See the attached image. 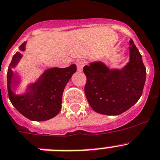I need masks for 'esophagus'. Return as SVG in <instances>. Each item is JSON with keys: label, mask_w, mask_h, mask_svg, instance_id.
<instances>
[{"label": "esophagus", "mask_w": 160, "mask_h": 160, "mask_svg": "<svg viewBox=\"0 0 160 160\" xmlns=\"http://www.w3.org/2000/svg\"><path fill=\"white\" fill-rule=\"evenodd\" d=\"M86 64H87V61H86L84 59L78 60V61H76V65H77V67H78V70H79V71L82 70L83 67H84V65H85Z\"/></svg>", "instance_id": "esophagus-1"}]
</instances>
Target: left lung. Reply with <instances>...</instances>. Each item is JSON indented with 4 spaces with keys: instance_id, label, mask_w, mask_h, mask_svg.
<instances>
[{
    "instance_id": "obj_1",
    "label": "left lung",
    "mask_w": 160,
    "mask_h": 160,
    "mask_svg": "<svg viewBox=\"0 0 160 160\" xmlns=\"http://www.w3.org/2000/svg\"><path fill=\"white\" fill-rule=\"evenodd\" d=\"M129 61L123 69H109L103 62L85 65V94L94 111L120 115L137 103L146 82V67L133 41H129Z\"/></svg>"
}]
</instances>
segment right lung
<instances>
[{
  "mask_svg": "<svg viewBox=\"0 0 160 160\" xmlns=\"http://www.w3.org/2000/svg\"><path fill=\"white\" fill-rule=\"evenodd\" d=\"M26 42L19 47L25 51ZM22 55L17 52L13 55L7 72V88L9 100L13 107L31 121H43L51 119L61 109L62 95L65 85L76 72L77 67L71 65L67 68L47 69L35 83L30 84L22 95H16L13 89L18 85L20 79L12 69L18 63Z\"/></svg>",
  "mask_w": 160,
  "mask_h": 160,
  "instance_id": "add662e5",
  "label": "right lung"
}]
</instances>
